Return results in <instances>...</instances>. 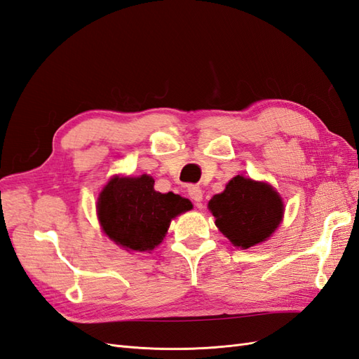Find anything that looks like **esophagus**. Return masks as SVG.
<instances>
[{
    "label": "esophagus",
    "mask_w": 359,
    "mask_h": 359,
    "mask_svg": "<svg viewBox=\"0 0 359 359\" xmlns=\"http://www.w3.org/2000/svg\"><path fill=\"white\" fill-rule=\"evenodd\" d=\"M187 191H189V196L194 201V203L199 205V203L202 202L203 191H202V189H201V187H198V186H190Z\"/></svg>",
    "instance_id": "esophagus-1"
}]
</instances>
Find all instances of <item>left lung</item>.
<instances>
[{"label": "left lung", "mask_w": 359, "mask_h": 359, "mask_svg": "<svg viewBox=\"0 0 359 359\" xmlns=\"http://www.w3.org/2000/svg\"><path fill=\"white\" fill-rule=\"evenodd\" d=\"M215 226L241 248L257 245L271 236L283 217V202L266 182L236 175L226 190L208 203Z\"/></svg>", "instance_id": "1"}]
</instances>
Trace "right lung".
Listing matches in <instances>:
<instances>
[{
	"instance_id": "1",
	"label": "right lung",
	"mask_w": 359,
	"mask_h": 359,
	"mask_svg": "<svg viewBox=\"0 0 359 359\" xmlns=\"http://www.w3.org/2000/svg\"><path fill=\"white\" fill-rule=\"evenodd\" d=\"M191 210V202L172 191L154 190V180L115 177L106 184L97 202L104 233L126 250L149 252L165 238L170 220Z\"/></svg>"
}]
</instances>
